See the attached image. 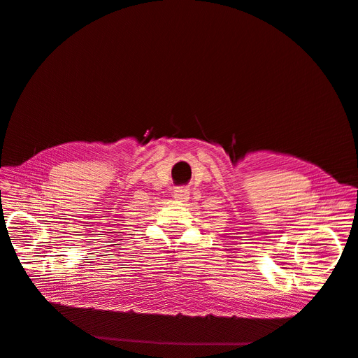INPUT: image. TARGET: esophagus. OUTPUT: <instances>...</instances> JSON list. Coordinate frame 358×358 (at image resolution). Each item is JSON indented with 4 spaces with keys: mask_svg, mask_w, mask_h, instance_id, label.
Here are the masks:
<instances>
[{
    "mask_svg": "<svg viewBox=\"0 0 358 358\" xmlns=\"http://www.w3.org/2000/svg\"><path fill=\"white\" fill-rule=\"evenodd\" d=\"M189 189H185V187H178V189L174 190V199L178 201H187L189 200Z\"/></svg>",
    "mask_w": 358,
    "mask_h": 358,
    "instance_id": "esophagus-1",
    "label": "esophagus"
}]
</instances>
